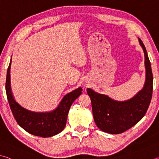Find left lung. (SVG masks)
<instances>
[{"mask_svg": "<svg viewBox=\"0 0 159 159\" xmlns=\"http://www.w3.org/2000/svg\"><path fill=\"white\" fill-rule=\"evenodd\" d=\"M145 54L146 79L143 88L129 100L120 102L106 94L97 93L91 88L87 92L92 102V113L97 127L102 131L119 134L131 128L145 116L151 102L153 75L145 45L138 38Z\"/></svg>", "mask_w": 159, "mask_h": 159, "instance_id": "obj_1", "label": "left lung"}]
</instances>
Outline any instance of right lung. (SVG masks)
Masks as SVG:
<instances>
[{
  "label": "right lung",
  "instance_id": "obj_1",
  "mask_svg": "<svg viewBox=\"0 0 159 159\" xmlns=\"http://www.w3.org/2000/svg\"><path fill=\"white\" fill-rule=\"evenodd\" d=\"M7 68L5 90L11 111L19 125L30 134L42 138L53 136L61 132L66 126L70 108L76 98L81 94L79 88L62 98L57 107L51 112H37L22 107L14 99L10 86V67Z\"/></svg>",
  "mask_w": 159,
  "mask_h": 159
}]
</instances>
